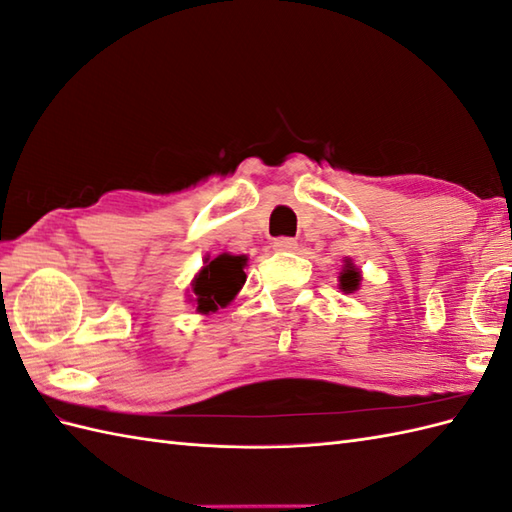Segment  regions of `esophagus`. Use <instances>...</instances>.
Wrapping results in <instances>:
<instances>
[{
    "mask_svg": "<svg viewBox=\"0 0 512 512\" xmlns=\"http://www.w3.org/2000/svg\"><path fill=\"white\" fill-rule=\"evenodd\" d=\"M272 248H275L277 253H292L296 251V240H292V237H277V240L272 242Z\"/></svg>",
    "mask_w": 512,
    "mask_h": 512,
    "instance_id": "obj_1",
    "label": "esophagus"
}]
</instances>
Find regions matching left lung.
<instances>
[{"label": "left lung", "instance_id": "1", "mask_svg": "<svg viewBox=\"0 0 512 512\" xmlns=\"http://www.w3.org/2000/svg\"><path fill=\"white\" fill-rule=\"evenodd\" d=\"M358 285H360V272L355 270L351 264H347V268L340 272V288H342V292L358 290Z\"/></svg>", "mask_w": 512, "mask_h": 512}]
</instances>
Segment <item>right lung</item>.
<instances>
[{"label":"right lung","instance_id":"add662e5","mask_svg":"<svg viewBox=\"0 0 512 512\" xmlns=\"http://www.w3.org/2000/svg\"><path fill=\"white\" fill-rule=\"evenodd\" d=\"M244 264V255L235 257L224 253L211 261L207 259V266L198 272L192 283V301L196 305V312L209 314L216 312L218 307L229 305L246 281L242 270Z\"/></svg>","mask_w":512,"mask_h":512}]
</instances>
